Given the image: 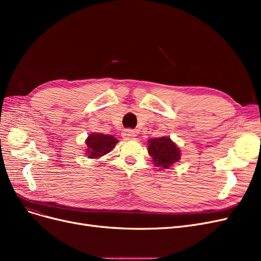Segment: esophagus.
<instances>
[{
	"instance_id": "1",
	"label": "esophagus",
	"mask_w": 261,
	"mask_h": 261,
	"mask_svg": "<svg viewBox=\"0 0 261 261\" xmlns=\"http://www.w3.org/2000/svg\"><path fill=\"white\" fill-rule=\"evenodd\" d=\"M122 136L124 139H132L136 136V132L133 130V129H125L122 133Z\"/></svg>"
}]
</instances>
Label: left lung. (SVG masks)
Wrapping results in <instances>:
<instances>
[{
	"instance_id": "1",
	"label": "left lung",
	"mask_w": 261,
	"mask_h": 261,
	"mask_svg": "<svg viewBox=\"0 0 261 261\" xmlns=\"http://www.w3.org/2000/svg\"><path fill=\"white\" fill-rule=\"evenodd\" d=\"M148 152L156 167L168 169L179 160L178 147L169 137H159L149 140Z\"/></svg>"
}]
</instances>
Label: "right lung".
<instances>
[{"mask_svg":"<svg viewBox=\"0 0 261 261\" xmlns=\"http://www.w3.org/2000/svg\"><path fill=\"white\" fill-rule=\"evenodd\" d=\"M117 139L112 135H103V134H91L86 140L87 154L90 159H97L99 156L107 154L115 147Z\"/></svg>","mask_w":261,"mask_h":261,"instance_id":"obj_1","label":"right lung"}]
</instances>
